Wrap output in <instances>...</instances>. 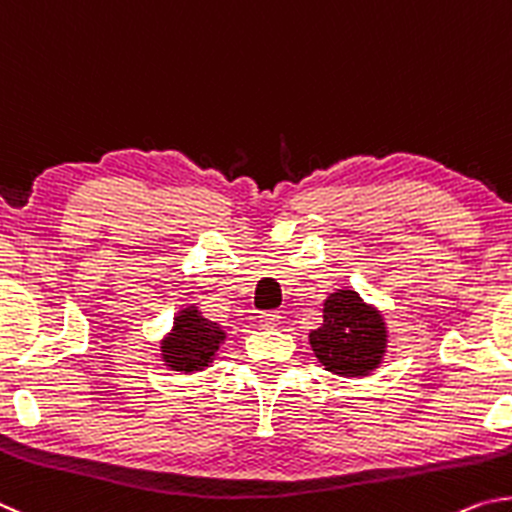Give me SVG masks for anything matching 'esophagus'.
Segmentation results:
<instances>
[{
  "label": "esophagus",
  "instance_id": "1",
  "mask_svg": "<svg viewBox=\"0 0 512 512\" xmlns=\"http://www.w3.org/2000/svg\"><path fill=\"white\" fill-rule=\"evenodd\" d=\"M258 319H261V324L265 328H274L281 321V315L276 310H265V312H261V315H258Z\"/></svg>",
  "mask_w": 512,
  "mask_h": 512
}]
</instances>
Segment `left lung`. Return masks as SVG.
<instances>
[{
    "label": "left lung",
    "instance_id": "1",
    "mask_svg": "<svg viewBox=\"0 0 512 512\" xmlns=\"http://www.w3.org/2000/svg\"><path fill=\"white\" fill-rule=\"evenodd\" d=\"M312 351L337 375H366L380 364L387 330L378 312L366 308L360 294L342 290L330 294L324 326L310 333Z\"/></svg>",
    "mask_w": 512,
    "mask_h": 512
}]
</instances>
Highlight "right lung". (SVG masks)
<instances>
[{"instance_id":"right-lung-1","label":"right lung","mask_w":512,"mask_h":512,"mask_svg":"<svg viewBox=\"0 0 512 512\" xmlns=\"http://www.w3.org/2000/svg\"><path fill=\"white\" fill-rule=\"evenodd\" d=\"M224 333L213 321L200 317L197 310H184V315L177 317V324L164 342V360L173 371H200L202 366L211 362L213 353L218 351Z\"/></svg>"}]
</instances>
